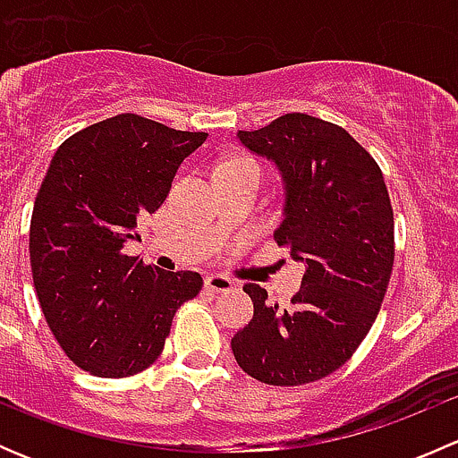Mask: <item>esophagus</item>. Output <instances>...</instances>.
<instances>
[{
    "mask_svg": "<svg viewBox=\"0 0 458 458\" xmlns=\"http://www.w3.org/2000/svg\"><path fill=\"white\" fill-rule=\"evenodd\" d=\"M206 288L212 293H230V290L237 288V281L228 279L224 275H210L206 276Z\"/></svg>",
    "mask_w": 458,
    "mask_h": 458,
    "instance_id": "1",
    "label": "esophagus"
}]
</instances>
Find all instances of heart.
<instances>
[{
    "label": "heart",
    "mask_w": 458,
    "mask_h": 458,
    "mask_svg": "<svg viewBox=\"0 0 458 458\" xmlns=\"http://www.w3.org/2000/svg\"><path fill=\"white\" fill-rule=\"evenodd\" d=\"M239 164H255V161L248 159V157H230V159L221 161L219 168H221V165H239Z\"/></svg>",
    "instance_id": "1"
}]
</instances>
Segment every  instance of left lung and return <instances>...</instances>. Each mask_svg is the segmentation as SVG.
<instances>
[{
	"mask_svg": "<svg viewBox=\"0 0 458 458\" xmlns=\"http://www.w3.org/2000/svg\"><path fill=\"white\" fill-rule=\"evenodd\" d=\"M239 141L285 182L276 246L306 266L288 310L243 285L255 317L233 336L239 368L267 386H303L339 370L381 310L394 263V212L383 173L348 131L290 113Z\"/></svg>",
	"mask_w": 458,
	"mask_h": 458,
	"instance_id": "left-lung-1",
	"label": "left lung"
}]
</instances>
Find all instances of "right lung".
Wrapping results in <instances>:
<instances>
[{
	"mask_svg": "<svg viewBox=\"0 0 458 458\" xmlns=\"http://www.w3.org/2000/svg\"><path fill=\"white\" fill-rule=\"evenodd\" d=\"M206 140L123 113L55 152L32 208L30 270L50 332L81 370L106 378L146 370L174 312L201 293L199 272H164L123 255V246Z\"/></svg>",
	"mask_w": 458,
	"mask_h": 458,
	"instance_id": "obj_1",
	"label": "right lung"
}]
</instances>
